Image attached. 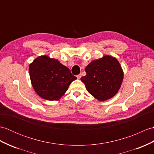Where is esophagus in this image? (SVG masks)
<instances>
[{
    "instance_id": "esophagus-1",
    "label": "esophagus",
    "mask_w": 154,
    "mask_h": 154,
    "mask_svg": "<svg viewBox=\"0 0 154 154\" xmlns=\"http://www.w3.org/2000/svg\"><path fill=\"white\" fill-rule=\"evenodd\" d=\"M77 79H81V74H79L77 76Z\"/></svg>"
}]
</instances>
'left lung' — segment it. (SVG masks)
<instances>
[{
  "mask_svg": "<svg viewBox=\"0 0 154 154\" xmlns=\"http://www.w3.org/2000/svg\"><path fill=\"white\" fill-rule=\"evenodd\" d=\"M87 75L81 78L87 91L100 101L115 96L123 80V71L118 60L111 56L93 60L86 67Z\"/></svg>",
  "mask_w": 154,
  "mask_h": 154,
  "instance_id": "obj_1",
  "label": "left lung"
}]
</instances>
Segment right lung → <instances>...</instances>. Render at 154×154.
Wrapping results in <instances>:
<instances>
[{"instance_id":"1","label":"right lung","mask_w":154,"mask_h":154,"mask_svg":"<svg viewBox=\"0 0 154 154\" xmlns=\"http://www.w3.org/2000/svg\"><path fill=\"white\" fill-rule=\"evenodd\" d=\"M32 86L37 94L47 100H58L71 82L77 79L58 60L38 56L29 67Z\"/></svg>"}]
</instances>
